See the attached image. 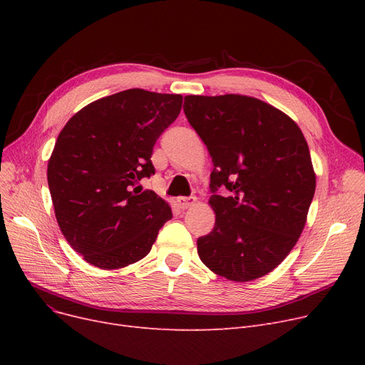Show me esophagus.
I'll use <instances>...</instances> for the list:
<instances>
[{
	"mask_svg": "<svg viewBox=\"0 0 365 365\" xmlns=\"http://www.w3.org/2000/svg\"><path fill=\"white\" fill-rule=\"evenodd\" d=\"M195 201H197L195 197H179V198L176 200V204H178V207H179L180 210H186V208H189L190 205H194Z\"/></svg>",
	"mask_w": 365,
	"mask_h": 365,
	"instance_id": "esophagus-1",
	"label": "esophagus"
}]
</instances>
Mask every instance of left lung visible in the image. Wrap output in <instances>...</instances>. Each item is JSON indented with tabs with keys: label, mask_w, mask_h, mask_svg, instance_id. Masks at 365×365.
Listing matches in <instances>:
<instances>
[{
	"label": "left lung",
	"mask_w": 365,
	"mask_h": 365,
	"mask_svg": "<svg viewBox=\"0 0 365 365\" xmlns=\"http://www.w3.org/2000/svg\"><path fill=\"white\" fill-rule=\"evenodd\" d=\"M183 110L215 165L216 223L197 241L200 259L231 281L269 274L296 245L315 194L303 133L279 109L241 94L186 96Z\"/></svg>",
	"instance_id": "8db88e82"
}]
</instances>
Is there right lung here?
Wrapping results in <instances>:
<instances>
[{
	"label": "right lung",
	"instance_id": "1",
	"mask_svg": "<svg viewBox=\"0 0 365 365\" xmlns=\"http://www.w3.org/2000/svg\"><path fill=\"white\" fill-rule=\"evenodd\" d=\"M180 94L130 88L66 123L48 161L57 223L73 250L101 269L143 259L171 208L138 183L155 175L152 149L182 109Z\"/></svg>",
	"mask_w": 365,
	"mask_h": 365
}]
</instances>
